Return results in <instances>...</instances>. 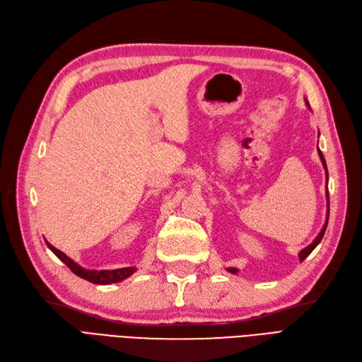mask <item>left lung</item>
<instances>
[{
	"instance_id": "8db88e82",
	"label": "left lung",
	"mask_w": 362,
	"mask_h": 362,
	"mask_svg": "<svg viewBox=\"0 0 362 362\" xmlns=\"http://www.w3.org/2000/svg\"><path fill=\"white\" fill-rule=\"evenodd\" d=\"M305 103H306V105H308V108L311 110V107H310L308 101L305 100ZM317 151H319V157H320V160H322V164H323L325 172H326V201H327L326 222H325V225H323V228H322V231H320L319 234H317V237L313 240V243H311V245H308L306 247H303V249L299 252V259H300V261H303L306 257H308V255L311 254V252L315 249V246L322 242V238H323L325 231H326V226H327V218H329V192H327V168H326V161H325V157H323V154H322V151L319 149V145H317ZM226 270H228L229 273H234V275H237V272H238V269H235V267H228Z\"/></svg>"
}]
</instances>
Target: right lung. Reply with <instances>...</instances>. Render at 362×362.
I'll list each match as a JSON object with an SVG mask.
<instances>
[{
	"label": "right lung",
	"instance_id": "obj_1",
	"mask_svg": "<svg viewBox=\"0 0 362 362\" xmlns=\"http://www.w3.org/2000/svg\"><path fill=\"white\" fill-rule=\"evenodd\" d=\"M47 246L54 252V255L59 257L64 264H66L76 276H80L86 281L93 282V284H100V286H108V284H115L127 279L128 276L133 275V273L137 270L136 267H122V269H115V270H90V269H84L80 264L69 258L66 254H63L62 250L57 247H54L51 243L47 242Z\"/></svg>",
	"mask_w": 362,
	"mask_h": 362
}]
</instances>
